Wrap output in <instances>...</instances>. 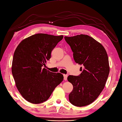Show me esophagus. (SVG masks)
Listing matches in <instances>:
<instances>
[{"label": "esophagus", "mask_w": 122, "mask_h": 122, "mask_svg": "<svg viewBox=\"0 0 122 122\" xmlns=\"http://www.w3.org/2000/svg\"><path fill=\"white\" fill-rule=\"evenodd\" d=\"M64 79L65 80H67V74H64Z\"/></svg>", "instance_id": "34e87169"}]
</instances>
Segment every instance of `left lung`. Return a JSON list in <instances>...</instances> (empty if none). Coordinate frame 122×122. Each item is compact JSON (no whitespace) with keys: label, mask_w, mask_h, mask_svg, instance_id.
I'll list each match as a JSON object with an SVG mask.
<instances>
[{"label":"left lung","mask_w":122,"mask_h":122,"mask_svg":"<svg viewBox=\"0 0 122 122\" xmlns=\"http://www.w3.org/2000/svg\"><path fill=\"white\" fill-rule=\"evenodd\" d=\"M64 38L73 52L75 62L82 66L80 75L67 77L73 87L69 101L76 107L89 105L105 86L110 71L108 55L102 45L88 35L81 34Z\"/></svg>","instance_id":"1"}]
</instances>
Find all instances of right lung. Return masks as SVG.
I'll return each mask as SVG.
<instances>
[{
  "label": "right lung",
  "instance_id": "obj_1",
  "mask_svg": "<svg viewBox=\"0 0 122 122\" xmlns=\"http://www.w3.org/2000/svg\"><path fill=\"white\" fill-rule=\"evenodd\" d=\"M63 36L36 34L22 41L15 51L12 72L17 89L27 101L39 104L46 101L63 81L60 73L43 68L51 51Z\"/></svg>",
  "mask_w": 122,
  "mask_h": 122
}]
</instances>
